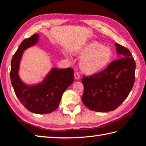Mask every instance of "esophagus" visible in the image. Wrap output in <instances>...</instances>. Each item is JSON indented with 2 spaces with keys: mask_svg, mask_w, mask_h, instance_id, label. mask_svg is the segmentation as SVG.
<instances>
[{
  "mask_svg": "<svg viewBox=\"0 0 146 146\" xmlns=\"http://www.w3.org/2000/svg\"><path fill=\"white\" fill-rule=\"evenodd\" d=\"M74 77H75V78L78 80V79L80 78V75H79L78 73H75V74H74Z\"/></svg>",
  "mask_w": 146,
  "mask_h": 146,
  "instance_id": "obj_1",
  "label": "esophagus"
}]
</instances>
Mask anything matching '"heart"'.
Masks as SVG:
<instances>
[{"label": "heart", "instance_id": "b5f03b06", "mask_svg": "<svg viewBox=\"0 0 146 146\" xmlns=\"http://www.w3.org/2000/svg\"><path fill=\"white\" fill-rule=\"evenodd\" d=\"M76 55L81 56L80 70L87 75H94L105 69L112 59V51L98 41H90L78 48Z\"/></svg>", "mask_w": 146, "mask_h": 146}]
</instances>
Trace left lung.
<instances>
[{
	"mask_svg": "<svg viewBox=\"0 0 146 146\" xmlns=\"http://www.w3.org/2000/svg\"><path fill=\"white\" fill-rule=\"evenodd\" d=\"M118 55L103 71L90 76H84V88L82 100L90 110L111 111L129 95L135 78L136 64L131 53L125 47L115 43Z\"/></svg>",
	"mask_w": 146,
	"mask_h": 146,
	"instance_id": "left-lung-1",
	"label": "left lung"
}]
</instances>
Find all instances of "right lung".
<instances>
[{
	"mask_svg": "<svg viewBox=\"0 0 146 146\" xmlns=\"http://www.w3.org/2000/svg\"><path fill=\"white\" fill-rule=\"evenodd\" d=\"M39 35L34 34L22 42L12 58L10 78L17 98L24 107L36 114H48L58 107L64 91L74 81L73 69L53 68L42 82L28 85L21 80L19 70L22 56L26 49L38 42Z\"/></svg>",
	"mask_w": 146,
	"mask_h": 146,
	"instance_id": "obj_1",
	"label": "right lung"
}]
</instances>
